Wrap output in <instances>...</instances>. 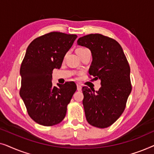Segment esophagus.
I'll return each mask as SVG.
<instances>
[{"label":"esophagus","mask_w":154,"mask_h":154,"mask_svg":"<svg viewBox=\"0 0 154 154\" xmlns=\"http://www.w3.org/2000/svg\"><path fill=\"white\" fill-rule=\"evenodd\" d=\"M77 90H79V91H81V89H82V87H81V85H80V84H77Z\"/></svg>","instance_id":"obj_1"}]
</instances>
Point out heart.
Segmentation results:
<instances>
[{
  "label": "heart",
  "mask_w": 154,
  "mask_h": 154,
  "mask_svg": "<svg viewBox=\"0 0 154 154\" xmlns=\"http://www.w3.org/2000/svg\"><path fill=\"white\" fill-rule=\"evenodd\" d=\"M83 49H85V48H78V49H76V51H75V52H79V51H80V50H83Z\"/></svg>",
  "instance_id": "obj_1"
}]
</instances>
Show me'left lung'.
<instances>
[{
    "instance_id": "8db88e82",
    "label": "left lung",
    "mask_w": 154,
    "mask_h": 154,
    "mask_svg": "<svg viewBox=\"0 0 154 154\" xmlns=\"http://www.w3.org/2000/svg\"><path fill=\"white\" fill-rule=\"evenodd\" d=\"M78 45L89 48L92 62L89 74L100 79L98 91L83 87V104L88 123L99 128L112 125L125 110L132 90L130 68L121 46L99 33L79 38Z\"/></svg>"
}]
</instances>
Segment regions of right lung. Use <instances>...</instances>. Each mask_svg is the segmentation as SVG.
Segmentation results:
<instances>
[{"label": "right lung", "instance_id": "add662e5", "mask_svg": "<svg viewBox=\"0 0 154 154\" xmlns=\"http://www.w3.org/2000/svg\"><path fill=\"white\" fill-rule=\"evenodd\" d=\"M75 34L50 32L33 40L27 48L20 67V94L31 119L52 126L62 121L67 105L76 90L74 82L52 85V73L60 69L65 54L76 39Z\"/></svg>", "mask_w": 154, "mask_h": 154}]
</instances>
